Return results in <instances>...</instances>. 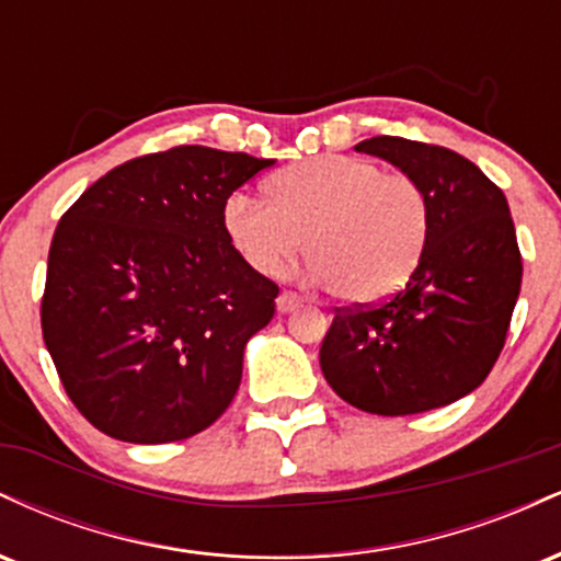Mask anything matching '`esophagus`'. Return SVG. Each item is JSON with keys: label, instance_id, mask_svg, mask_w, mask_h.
<instances>
[{"label": "esophagus", "instance_id": "obj_1", "mask_svg": "<svg viewBox=\"0 0 561 561\" xmlns=\"http://www.w3.org/2000/svg\"><path fill=\"white\" fill-rule=\"evenodd\" d=\"M300 295L298 293H289V289H285V293L276 298V311L279 313H293L295 308H300Z\"/></svg>", "mask_w": 561, "mask_h": 561}]
</instances>
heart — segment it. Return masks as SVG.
Returning a JSON list of instances; mask_svg holds the SVG:
<instances>
[{
    "label": "heart",
    "instance_id": "b5f03b06",
    "mask_svg": "<svg viewBox=\"0 0 561 561\" xmlns=\"http://www.w3.org/2000/svg\"><path fill=\"white\" fill-rule=\"evenodd\" d=\"M224 234L255 274L272 276L300 253L311 276L351 302L382 300L420 266L430 231L424 190L403 173L351 156H321L279 171L268 197L224 199Z\"/></svg>",
    "mask_w": 561,
    "mask_h": 561
}]
</instances>
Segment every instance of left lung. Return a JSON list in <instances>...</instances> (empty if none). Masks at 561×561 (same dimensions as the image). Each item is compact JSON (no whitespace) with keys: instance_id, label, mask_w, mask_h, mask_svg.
Listing matches in <instances>:
<instances>
[{"instance_id":"1","label":"left lung","mask_w":561,"mask_h":561,"mask_svg":"<svg viewBox=\"0 0 561 561\" xmlns=\"http://www.w3.org/2000/svg\"><path fill=\"white\" fill-rule=\"evenodd\" d=\"M358 152L401 169L424 190V255L396 298L337 311L319 351L330 388L356 409L405 416L465 398L493 369L523 285L504 192L446 147L371 137Z\"/></svg>"}]
</instances>
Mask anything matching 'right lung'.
Listing matches in <instances>:
<instances>
[{"label": "right lung", "mask_w": 561, "mask_h": 561, "mask_svg": "<svg viewBox=\"0 0 561 561\" xmlns=\"http://www.w3.org/2000/svg\"><path fill=\"white\" fill-rule=\"evenodd\" d=\"M274 160L184 145L134 158L57 224L44 345L76 409L115 440H184L227 411L279 287L244 263L221 208Z\"/></svg>", "instance_id": "add662e5"}]
</instances>
